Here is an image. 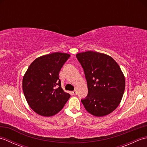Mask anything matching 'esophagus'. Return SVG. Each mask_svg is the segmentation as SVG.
<instances>
[{"label": "esophagus", "mask_w": 147, "mask_h": 147, "mask_svg": "<svg viewBox=\"0 0 147 147\" xmlns=\"http://www.w3.org/2000/svg\"><path fill=\"white\" fill-rule=\"evenodd\" d=\"M73 95H77V92H76V90H74V91H73Z\"/></svg>", "instance_id": "esophagus-1"}]
</instances>
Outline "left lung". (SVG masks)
<instances>
[{"label":"left lung","mask_w":147,"mask_h":147,"mask_svg":"<svg viewBox=\"0 0 147 147\" xmlns=\"http://www.w3.org/2000/svg\"><path fill=\"white\" fill-rule=\"evenodd\" d=\"M83 68L88 95L82 102L89 113L105 116L119 105L125 89V78L113 58L102 53L87 51L76 54Z\"/></svg>","instance_id":"1"}]
</instances>
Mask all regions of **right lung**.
<instances>
[{
    "instance_id": "1",
    "label": "right lung",
    "mask_w": 147,
    "mask_h": 147,
    "mask_svg": "<svg viewBox=\"0 0 147 147\" xmlns=\"http://www.w3.org/2000/svg\"><path fill=\"white\" fill-rule=\"evenodd\" d=\"M70 55L54 52L36 58L23 78V90L30 107L42 116L56 114L70 95L61 88L59 71Z\"/></svg>"
}]
</instances>
